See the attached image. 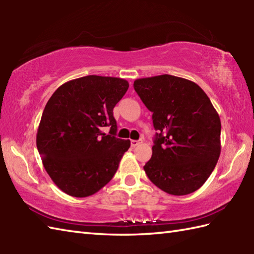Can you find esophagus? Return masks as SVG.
<instances>
[{
    "mask_svg": "<svg viewBox=\"0 0 254 254\" xmlns=\"http://www.w3.org/2000/svg\"><path fill=\"white\" fill-rule=\"evenodd\" d=\"M141 143H142V141H135V139H132V141H131V146L132 147H136L137 145H139Z\"/></svg>",
    "mask_w": 254,
    "mask_h": 254,
    "instance_id": "esophagus-1",
    "label": "esophagus"
}]
</instances>
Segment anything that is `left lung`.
<instances>
[{"label": "left lung", "instance_id": "left-lung-1", "mask_svg": "<svg viewBox=\"0 0 254 254\" xmlns=\"http://www.w3.org/2000/svg\"><path fill=\"white\" fill-rule=\"evenodd\" d=\"M134 89L153 112V155L144 170L149 180L171 195L201 188L220 155V119L197 84L174 76L138 78Z\"/></svg>", "mask_w": 254, "mask_h": 254}]
</instances>
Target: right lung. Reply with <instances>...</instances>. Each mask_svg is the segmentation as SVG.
Returning a JSON list of instances; mask_svg holds the SVG:
<instances>
[{
    "label": "right lung",
    "mask_w": 254,
    "mask_h": 254,
    "mask_svg": "<svg viewBox=\"0 0 254 254\" xmlns=\"http://www.w3.org/2000/svg\"><path fill=\"white\" fill-rule=\"evenodd\" d=\"M128 88L119 77L88 75L68 80L48 100L37 148L56 186L75 197L93 195L109 182L130 139L116 137L113 108ZM109 126L106 134L103 127Z\"/></svg>",
    "instance_id": "add662e5"
}]
</instances>
